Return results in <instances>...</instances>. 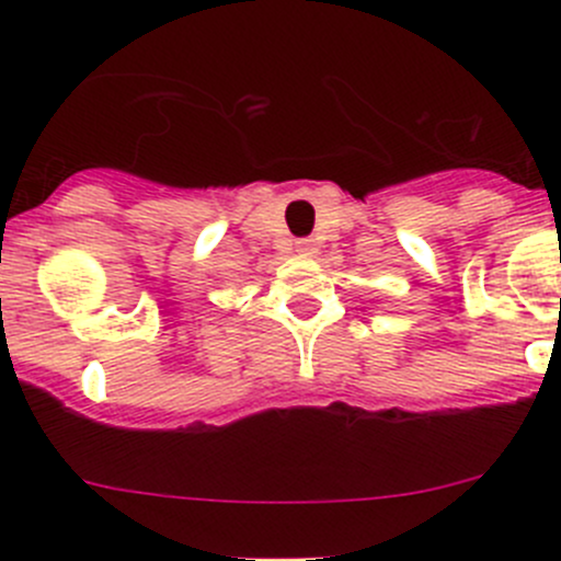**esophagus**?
<instances>
[{"label":"esophagus","instance_id":"esophagus-1","mask_svg":"<svg viewBox=\"0 0 561 561\" xmlns=\"http://www.w3.org/2000/svg\"><path fill=\"white\" fill-rule=\"evenodd\" d=\"M296 252L304 254V257H309V254H314V241H309V239L296 241Z\"/></svg>","mask_w":561,"mask_h":561}]
</instances>
